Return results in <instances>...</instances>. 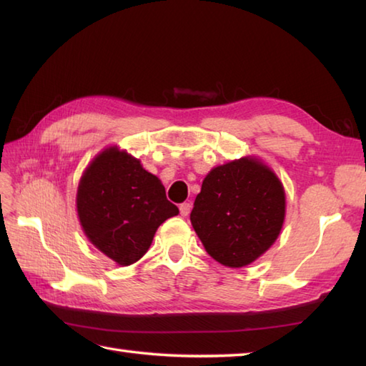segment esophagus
Here are the masks:
<instances>
[{"mask_svg":"<svg viewBox=\"0 0 366 366\" xmlns=\"http://www.w3.org/2000/svg\"><path fill=\"white\" fill-rule=\"evenodd\" d=\"M192 211V204L190 203H182L181 206H179V212H181L182 217H187Z\"/></svg>","mask_w":366,"mask_h":366,"instance_id":"esophagus-1","label":"esophagus"}]
</instances>
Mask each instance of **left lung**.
<instances>
[{
	"instance_id": "obj_1",
	"label": "left lung",
	"mask_w": 366,
	"mask_h": 366,
	"mask_svg": "<svg viewBox=\"0 0 366 366\" xmlns=\"http://www.w3.org/2000/svg\"><path fill=\"white\" fill-rule=\"evenodd\" d=\"M285 217L282 181L267 163L245 155L209 171L190 222L209 256L224 267L239 269L275 244Z\"/></svg>"
}]
</instances>
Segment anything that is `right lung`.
Wrapping results in <instances>:
<instances>
[{"label":"right lung","mask_w":366,"mask_h":366,"mask_svg":"<svg viewBox=\"0 0 366 366\" xmlns=\"http://www.w3.org/2000/svg\"><path fill=\"white\" fill-rule=\"evenodd\" d=\"M75 206L84 236L118 266L143 258L160 224L179 214L160 179L116 144L84 168Z\"/></svg>","instance_id":"add662e5"}]
</instances>
